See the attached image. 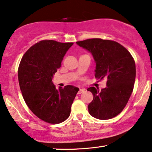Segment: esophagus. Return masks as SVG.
<instances>
[{"label": "esophagus", "instance_id": "esophagus-1", "mask_svg": "<svg viewBox=\"0 0 152 152\" xmlns=\"http://www.w3.org/2000/svg\"><path fill=\"white\" fill-rule=\"evenodd\" d=\"M85 91H86V90H85V89H80L79 90H78V94H82V93H83Z\"/></svg>", "mask_w": 152, "mask_h": 152}]
</instances>
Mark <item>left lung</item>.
<instances>
[{"label": "left lung", "mask_w": 152, "mask_h": 152, "mask_svg": "<svg viewBox=\"0 0 152 152\" xmlns=\"http://www.w3.org/2000/svg\"><path fill=\"white\" fill-rule=\"evenodd\" d=\"M92 53L96 63L95 78H106V88L99 91L88 89L93 94L88 105L89 113L99 120H109L123 110L133 92L135 79V64L128 50L112 40L99 38L77 42Z\"/></svg>", "instance_id": "left-lung-1"}]
</instances>
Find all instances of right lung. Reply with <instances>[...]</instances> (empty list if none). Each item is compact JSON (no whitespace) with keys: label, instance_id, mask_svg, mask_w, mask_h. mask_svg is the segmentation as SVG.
<instances>
[{"label":"right lung","instance_id":"obj_1","mask_svg":"<svg viewBox=\"0 0 152 152\" xmlns=\"http://www.w3.org/2000/svg\"><path fill=\"white\" fill-rule=\"evenodd\" d=\"M73 44L42 40L26 52L19 64L18 78L26 104L36 116L50 124H59L69 117L79 90L73 86L57 90L52 81Z\"/></svg>","mask_w":152,"mask_h":152}]
</instances>
